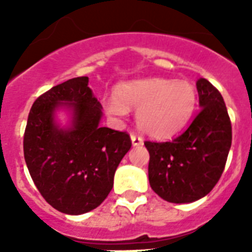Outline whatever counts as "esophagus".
<instances>
[{
	"label": "esophagus",
	"instance_id": "esophagus-1",
	"mask_svg": "<svg viewBox=\"0 0 252 252\" xmlns=\"http://www.w3.org/2000/svg\"><path fill=\"white\" fill-rule=\"evenodd\" d=\"M130 140H132V144H133V146H140V145H142V144H144L142 138L136 133L130 134Z\"/></svg>",
	"mask_w": 252,
	"mask_h": 252
}]
</instances>
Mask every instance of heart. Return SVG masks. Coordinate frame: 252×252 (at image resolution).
<instances>
[{"label": "heart", "instance_id": "b5f03b06", "mask_svg": "<svg viewBox=\"0 0 252 252\" xmlns=\"http://www.w3.org/2000/svg\"><path fill=\"white\" fill-rule=\"evenodd\" d=\"M103 104L112 118H124L128 108H137L138 128L152 137L165 138L189 122L196 108V90L188 82L148 78L122 85L116 96Z\"/></svg>", "mask_w": 252, "mask_h": 252}]
</instances>
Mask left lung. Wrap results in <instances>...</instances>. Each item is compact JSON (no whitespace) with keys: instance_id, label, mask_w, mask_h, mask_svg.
Instances as JSON below:
<instances>
[{"instance_id":"obj_1","label":"left lung","mask_w":252,"mask_h":252,"mask_svg":"<svg viewBox=\"0 0 252 252\" xmlns=\"http://www.w3.org/2000/svg\"><path fill=\"white\" fill-rule=\"evenodd\" d=\"M201 110L171 141H145L149 183L168 203H192L213 189L231 146V122L221 93L205 78L196 82Z\"/></svg>"}]
</instances>
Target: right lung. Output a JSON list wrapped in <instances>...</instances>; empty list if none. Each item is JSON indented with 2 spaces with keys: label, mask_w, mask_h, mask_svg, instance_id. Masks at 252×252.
Listing matches in <instances>:
<instances>
[{
  "label": "right lung",
  "mask_w": 252,
  "mask_h": 252,
  "mask_svg": "<svg viewBox=\"0 0 252 252\" xmlns=\"http://www.w3.org/2000/svg\"><path fill=\"white\" fill-rule=\"evenodd\" d=\"M87 84V77H77L41 94L30 110L23 136L33 183L49 205L66 215H82L104 201L132 146L126 132L99 126L102 107ZM60 105L73 110L68 130L53 122Z\"/></svg>",
  "instance_id": "right-lung-1"
}]
</instances>
